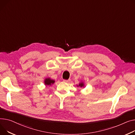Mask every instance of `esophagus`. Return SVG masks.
I'll list each match as a JSON object with an SVG mask.
<instances>
[{"label": "esophagus", "instance_id": "esophagus-1", "mask_svg": "<svg viewBox=\"0 0 135 135\" xmlns=\"http://www.w3.org/2000/svg\"><path fill=\"white\" fill-rule=\"evenodd\" d=\"M70 80L68 79V80H64V82L65 83H69L70 82Z\"/></svg>", "mask_w": 135, "mask_h": 135}]
</instances>
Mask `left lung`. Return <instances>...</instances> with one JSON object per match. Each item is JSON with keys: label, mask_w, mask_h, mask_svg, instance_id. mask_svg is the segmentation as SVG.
Listing matches in <instances>:
<instances>
[{"label": "left lung", "mask_w": 135, "mask_h": 135, "mask_svg": "<svg viewBox=\"0 0 135 135\" xmlns=\"http://www.w3.org/2000/svg\"><path fill=\"white\" fill-rule=\"evenodd\" d=\"M84 86H85L84 83L83 82H81H81L79 84V85H77V86H78V87H84Z\"/></svg>", "instance_id": "8db88e82"}]
</instances>
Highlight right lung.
<instances>
[{"instance_id": "obj_1", "label": "right lung", "mask_w": 135, "mask_h": 135, "mask_svg": "<svg viewBox=\"0 0 135 135\" xmlns=\"http://www.w3.org/2000/svg\"><path fill=\"white\" fill-rule=\"evenodd\" d=\"M44 85L46 86H49L55 83V80L50 79V78H48L45 79V80L44 81Z\"/></svg>"}]
</instances>
